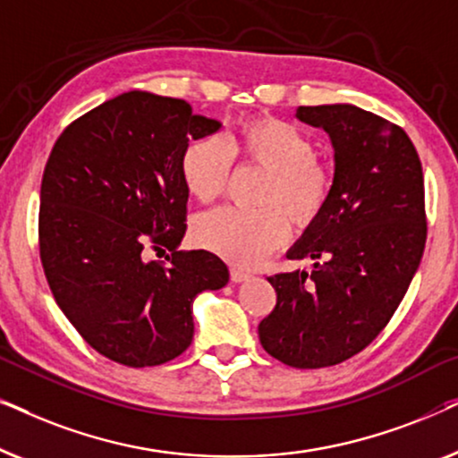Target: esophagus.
<instances>
[{
	"label": "esophagus",
	"mask_w": 458,
	"mask_h": 458,
	"mask_svg": "<svg viewBox=\"0 0 458 458\" xmlns=\"http://www.w3.org/2000/svg\"><path fill=\"white\" fill-rule=\"evenodd\" d=\"M229 277H231V281H233V284H242V281H246V279H250V273H246V271H242V268H231L229 271Z\"/></svg>",
	"instance_id": "obj_1"
}]
</instances>
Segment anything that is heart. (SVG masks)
<instances>
[{"instance_id":"1","label":"heart","mask_w":458,"mask_h":458,"mask_svg":"<svg viewBox=\"0 0 458 458\" xmlns=\"http://www.w3.org/2000/svg\"><path fill=\"white\" fill-rule=\"evenodd\" d=\"M315 154V143L296 124L265 114L250 116L225 140L202 137L187 143L181 177L193 198L210 202L227 185L233 158L252 162L268 174L262 202L281 205L293 223L309 225L321 215L334 187L329 166ZM280 209L225 206L206 212L193 225V240L231 265L254 267L287 240V221Z\"/></svg>"}]
</instances>
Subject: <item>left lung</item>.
I'll return each instance as SVG.
<instances>
[{
  "label": "left lung",
  "mask_w": 458,
  "mask_h": 458,
  "mask_svg": "<svg viewBox=\"0 0 458 458\" xmlns=\"http://www.w3.org/2000/svg\"><path fill=\"white\" fill-rule=\"evenodd\" d=\"M296 116L331 137V196L277 273V304L259 325L262 348L296 369L348 360L377 337L421 262L428 221L421 160L403 127L350 104L300 106Z\"/></svg>",
  "instance_id": "left-lung-1"
}]
</instances>
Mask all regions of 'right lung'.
<instances>
[{
    "mask_svg": "<svg viewBox=\"0 0 458 458\" xmlns=\"http://www.w3.org/2000/svg\"><path fill=\"white\" fill-rule=\"evenodd\" d=\"M218 129L185 99L129 91L54 143L41 181V265L62 312L106 359L135 369L177 359L193 340V298L229 281L218 256L179 250L190 198L181 154ZM146 247L172 254L148 263Z\"/></svg>",
    "mask_w": 458,
    "mask_h": 458,
    "instance_id": "1",
    "label": "right lung"
}]
</instances>
